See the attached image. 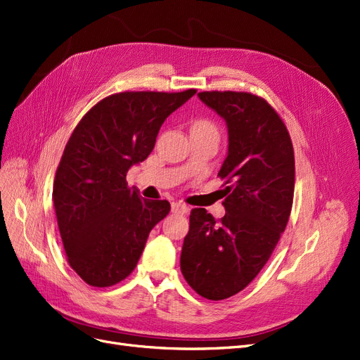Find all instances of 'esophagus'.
<instances>
[{"instance_id": "1", "label": "esophagus", "mask_w": 360, "mask_h": 360, "mask_svg": "<svg viewBox=\"0 0 360 360\" xmlns=\"http://www.w3.org/2000/svg\"><path fill=\"white\" fill-rule=\"evenodd\" d=\"M172 212L173 214H179V215H187L190 212V207L185 205V203H181V202H173L172 203Z\"/></svg>"}]
</instances>
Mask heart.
Masks as SVG:
<instances>
[{
    "mask_svg": "<svg viewBox=\"0 0 360 360\" xmlns=\"http://www.w3.org/2000/svg\"><path fill=\"white\" fill-rule=\"evenodd\" d=\"M194 126H210V127H214L209 122H205V120H202V122H197Z\"/></svg>",
    "mask_w": 360,
    "mask_h": 360,
    "instance_id": "b5f03b06",
    "label": "heart"
}]
</instances>
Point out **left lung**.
I'll use <instances>...</instances> for the list:
<instances>
[{
	"mask_svg": "<svg viewBox=\"0 0 360 360\" xmlns=\"http://www.w3.org/2000/svg\"><path fill=\"white\" fill-rule=\"evenodd\" d=\"M200 101L225 120L229 153L221 221L191 210L181 271L198 295L225 300L245 289L286 229L295 185L294 146L282 118L262 98L245 91H202Z\"/></svg>",
	"mask_w": 360,
	"mask_h": 360,
	"instance_id": "left-lung-1",
	"label": "left lung"
}]
</instances>
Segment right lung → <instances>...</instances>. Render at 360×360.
<instances>
[{
    "mask_svg": "<svg viewBox=\"0 0 360 360\" xmlns=\"http://www.w3.org/2000/svg\"><path fill=\"white\" fill-rule=\"evenodd\" d=\"M123 91L98 102L77 124L53 184L66 258L83 281L108 288L135 270L146 238L169 212L127 187L131 166L155 145L165 120L195 95Z\"/></svg>",
    "mask_w": 360,
    "mask_h": 360,
    "instance_id": "obj_1",
    "label": "right lung"
}]
</instances>
